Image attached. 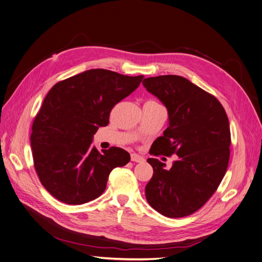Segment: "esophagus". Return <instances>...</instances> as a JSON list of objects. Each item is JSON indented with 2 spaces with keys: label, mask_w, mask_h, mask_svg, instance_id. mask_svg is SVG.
<instances>
[{
  "label": "esophagus",
  "mask_w": 262,
  "mask_h": 262,
  "mask_svg": "<svg viewBox=\"0 0 262 262\" xmlns=\"http://www.w3.org/2000/svg\"><path fill=\"white\" fill-rule=\"evenodd\" d=\"M131 161L135 162V163H142V162L145 161V159L143 157H141V156L136 155V153H132V155H131Z\"/></svg>",
  "instance_id": "34e87169"
}]
</instances>
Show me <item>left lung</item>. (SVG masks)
Instances as JSON below:
<instances>
[{"label":"left lung","mask_w":262,"mask_h":262,"mask_svg":"<svg viewBox=\"0 0 262 262\" xmlns=\"http://www.w3.org/2000/svg\"><path fill=\"white\" fill-rule=\"evenodd\" d=\"M146 90L168 111V128L153 143L151 155H177L170 169L148 159L153 176L145 192L152 208L168 218L189 216L217 190L229 161L230 131L220 101L177 75L149 77Z\"/></svg>","instance_id":"left-lung-1"}]
</instances>
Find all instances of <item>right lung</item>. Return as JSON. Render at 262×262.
<instances>
[{
    "mask_svg": "<svg viewBox=\"0 0 262 262\" xmlns=\"http://www.w3.org/2000/svg\"><path fill=\"white\" fill-rule=\"evenodd\" d=\"M144 76L95 69L56 83L44 98L30 135L34 165L42 185L59 201L80 205L98 198L116 167L130 162L118 147L92 146L113 106L129 96Z\"/></svg>",
    "mask_w": 262,
    "mask_h": 262,
    "instance_id": "obj_1",
    "label": "right lung"
}]
</instances>
